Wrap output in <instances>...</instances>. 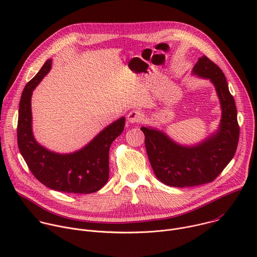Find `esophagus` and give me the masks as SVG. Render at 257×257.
<instances>
[{
	"instance_id": "obj_1",
	"label": "esophagus",
	"mask_w": 257,
	"mask_h": 257,
	"mask_svg": "<svg viewBox=\"0 0 257 257\" xmlns=\"http://www.w3.org/2000/svg\"><path fill=\"white\" fill-rule=\"evenodd\" d=\"M142 119V114L139 111H136V109H133L128 115H127V120L129 123H138Z\"/></svg>"
}]
</instances>
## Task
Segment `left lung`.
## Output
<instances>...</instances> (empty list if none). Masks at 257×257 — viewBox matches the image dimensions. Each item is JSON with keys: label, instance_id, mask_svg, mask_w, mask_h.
I'll return each instance as SVG.
<instances>
[{"label": "left lung", "instance_id": "obj_1", "mask_svg": "<svg viewBox=\"0 0 257 257\" xmlns=\"http://www.w3.org/2000/svg\"><path fill=\"white\" fill-rule=\"evenodd\" d=\"M192 73L209 79L215 87L222 107L218 130L196 145L184 146L163 131L140 128L145 135V149L155 175L173 187H192L212 182L234 158L239 141L237 108L223 71L202 56Z\"/></svg>", "mask_w": 257, "mask_h": 257}]
</instances>
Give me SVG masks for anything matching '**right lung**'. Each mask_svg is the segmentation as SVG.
I'll list each match as a JSON object with an SVG mask.
<instances>
[{"instance_id": "add662e5", "label": "right lung", "mask_w": 257, "mask_h": 257, "mask_svg": "<svg viewBox=\"0 0 257 257\" xmlns=\"http://www.w3.org/2000/svg\"><path fill=\"white\" fill-rule=\"evenodd\" d=\"M52 60L25 86L19 103L17 141L20 154L30 172L50 189L89 194L96 192L108 180V152L112 142L124 130L122 117L100 131L83 149L61 155L47 150L36 142L32 134L31 95L33 89L51 70Z\"/></svg>"}]
</instances>
